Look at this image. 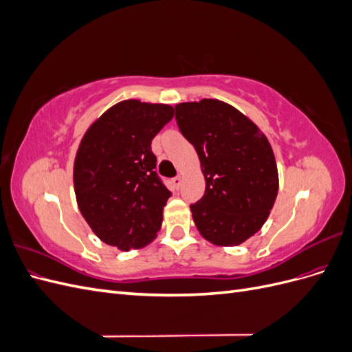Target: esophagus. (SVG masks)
<instances>
[{"label":"esophagus","mask_w":352,"mask_h":352,"mask_svg":"<svg viewBox=\"0 0 352 352\" xmlns=\"http://www.w3.org/2000/svg\"><path fill=\"white\" fill-rule=\"evenodd\" d=\"M172 182H173V185H175L176 188H179L180 185H182V177H180V176H176V177H173Z\"/></svg>","instance_id":"34e87169"}]
</instances>
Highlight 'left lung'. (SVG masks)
Masks as SVG:
<instances>
[{"instance_id": "left-lung-1", "label": "left lung", "mask_w": 352, "mask_h": 352, "mask_svg": "<svg viewBox=\"0 0 352 352\" xmlns=\"http://www.w3.org/2000/svg\"><path fill=\"white\" fill-rule=\"evenodd\" d=\"M180 132L195 146L206 194L190 206L201 236L236 247L269 219L279 190L272 145L233 105L212 98L175 105Z\"/></svg>"}]
</instances>
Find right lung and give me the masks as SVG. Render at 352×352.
<instances>
[{
	"label": "right lung",
	"instance_id": "right-lung-1",
	"mask_svg": "<svg viewBox=\"0 0 352 352\" xmlns=\"http://www.w3.org/2000/svg\"><path fill=\"white\" fill-rule=\"evenodd\" d=\"M168 104L124 100L82 136L73 164L80 214L102 242L120 251L151 243L170 190L154 172V136L173 119Z\"/></svg>",
	"mask_w": 352,
	"mask_h": 352
}]
</instances>
